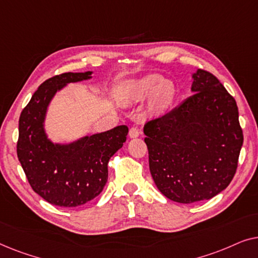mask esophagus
<instances>
[{
	"label": "esophagus",
	"mask_w": 258,
	"mask_h": 258,
	"mask_svg": "<svg viewBox=\"0 0 258 258\" xmlns=\"http://www.w3.org/2000/svg\"><path fill=\"white\" fill-rule=\"evenodd\" d=\"M140 136V130L136 128V126H133L129 130V137L130 139H136V137Z\"/></svg>",
	"instance_id": "obj_1"
}]
</instances>
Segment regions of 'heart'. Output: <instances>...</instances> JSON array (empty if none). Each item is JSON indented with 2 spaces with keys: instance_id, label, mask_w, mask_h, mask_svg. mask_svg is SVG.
I'll return each mask as SVG.
<instances>
[{
  "instance_id": "obj_1",
  "label": "heart",
  "mask_w": 258,
  "mask_h": 258,
  "mask_svg": "<svg viewBox=\"0 0 258 258\" xmlns=\"http://www.w3.org/2000/svg\"><path fill=\"white\" fill-rule=\"evenodd\" d=\"M176 94L175 84L157 74H149L140 79L128 81L122 87L119 101L124 107L143 102L150 96L147 112L150 116H160L169 108Z\"/></svg>"
}]
</instances>
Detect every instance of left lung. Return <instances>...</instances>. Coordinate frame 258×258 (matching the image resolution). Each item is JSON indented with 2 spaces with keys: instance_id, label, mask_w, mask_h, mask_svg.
<instances>
[{
  "instance_id": "obj_1",
  "label": "left lung",
  "mask_w": 258,
  "mask_h": 258,
  "mask_svg": "<svg viewBox=\"0 0 258 258\" xmlns=\"http://www.w3.org/2000/svg\"><path fill=\"white\" fill-rule=\"evenodd\" d=\"M192 95L144 125L158 190L178 203L210 200L234 177L243 133L235 98L213 74L192 73Z\"/></svg>"
}]
</instances>
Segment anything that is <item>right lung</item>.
Returning <instances> with one entry per match:
<instances>
[{"label": "right lung", "instance_id": "obj_1", "mask_svg": "<svg viewBox=\"0 0 258 258\" xmlns=\"http://www.w3.org/2000/svg\"><path fill=\"white\" fill-rule=\"evenodd\" d=\"M91 74L64 73L47 80L20 116L17 157L34 191L54 206L79 207L100 195L109 160L128 135V126L118 125L68 143L48 137L45 118L52 98L69 83L90 80Z\"/></svg>", "mask_w": 258, "mask_h": 258}]
</instances>
